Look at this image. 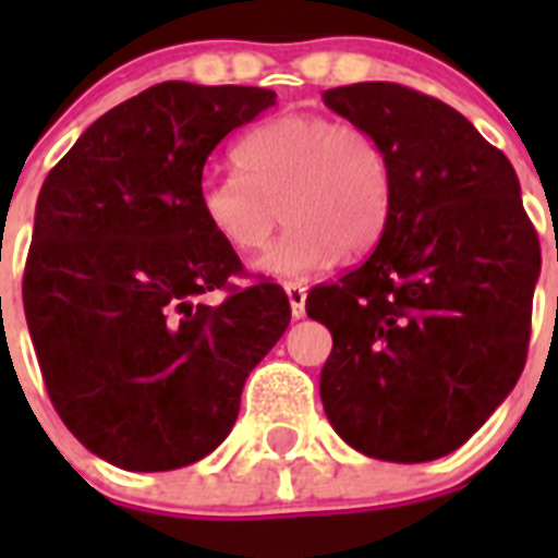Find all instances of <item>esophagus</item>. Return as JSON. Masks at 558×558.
<instances>
[{
	"label": "esophagus",
	"instance_id": "obj_1",
	"mask_svg": "<svg viewBox=\"0 0 558 558\" xmlns=\"http://www.w3.org/2000/svg\"><path fill=\"white\" fill-rule=\"evenodd\" d=\"M284 293H288L290 299V313H293V318H304V302H307V288H304L302 282H288L284 284Z\"/></svg>",
	"mask_w": 558,
	"mask_h": 558
}]
</instances>
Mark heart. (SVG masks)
Listing matches in <instances>:
<instances>
[{
  "mask_svg": "<svg viewBox=\"0 0 558 558\" xmlns=\"http://www.w3.org/2000/svg\"><path fill=\"white\" fill-rule=\"evenodd\" d=\"M236 175L201 181L198 211L211 236L251 254L282 220L288 229L254 259L276 279H304L343 254L377 245L391 209V159L368 128L322 113H284L236 142Z\"/></svg>",
  "mask_w": 558,
  "mask_h": 558,
  "instance_id": "b5f03b06",
  "label": "heart"
}]
</instances>
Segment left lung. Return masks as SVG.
<instances>
[{
  "instance_id": "8db88e82",
  "label": "left lung",
  "mask_w": 558,
  "mask_h": 558,
  "mask_svg": "<svg viewBox=\"0 0 558 558\" xmlns=\"http://www.w3.org/2000/svg\"><path fill=\"white\" fill-rule=\"evenodd\" d=\"M391 159L377 248L307 315L332 332L322 368L329 425L368 458L450 456L520 379L539 240L511 161L463 113L399 83L324 92Z\"/></svg>"
}]
</instances>
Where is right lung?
<instances>
[{"instance_id":"obj_1","label":"right lung","mask_w":558,"mask_h":558,"mask_svg":"<svg viewBox=\"0 0 558 558\" xmlns=\"http://www.w3.org/2000/svg\"><path fill=\"white\" fill-rule=\"evenodd\" d=\"M270 106L268 88L159 83L92 122L38 192L29 338L63 425L120 470L218 450L251 368L288 329L274 282L204 302L243 270L201 220L204 165Z\"/></svg>"}]
</instances>
